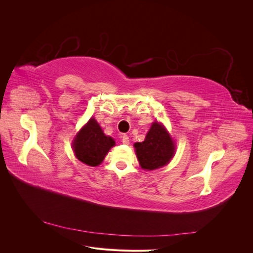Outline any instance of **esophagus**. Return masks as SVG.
<instances>
[{
	"label": "esophagus",
	"mask_w": 253,
	"mask_h": 253,
	"mask_svg": "<svg viewBox=\"0 0 253 253\" xmlns=\"http://www.w3.org/2000/svg\"><path fill=\"white\" fill-rule=\"evenodd\" d=\"M122 143H125V144H128L129 143V139H128V136L127 135L122 136Z\"/></svg>",
	"instance_id": "34e87169"
}]
</instances>
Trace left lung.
<instances>
[{"instance_id": "obj_1", "label": "left lung", "mask_w": 253, "mask_h": 253, "mask_svg": "<svg viewBox=\"0 0 253 253\" xmlns=\"http://www.w3.org/2000/svg\"><path fill=\"white\" fill-rule=\"evenodd\" d=\"M135 152L143 170H156L170 163L174 156L175 143L166 127L155 121L142 142L134 144Z\"/></svg>"}]
</instances>
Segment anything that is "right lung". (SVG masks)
I'll return each mask as SVG.
<instances>
[{
  "instance_id": "right-lung-1",
  "label": "right lung",
  "mask_w": 253,
  "mask_h": 253,
  "mask_svg": "<svg viewBox=\"0 0 253 253\" xmlns=\"http://www.w3.org/2000/svg\"><path fill=\"white\" fill-rule=\"evenodd\" d=\"M115 145V140L105 136L95 118H90L73 141V150L81 163L90 167L100 165L108 152Z\"/></svg>"
}]
</instances>
